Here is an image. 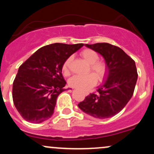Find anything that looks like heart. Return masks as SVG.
<instances>
[{
    "label": "heart",
    "mask_w": 154,
    "mask_h": 154,
    "mask_svg": "<svg viewBox=\"0 0 154 154\" xmlns=\"http://www.w3.org/2000/svg\"><path fill=\"white\" fill-rule=\"evenodd\" d=\"M81 56L86 62L89 63L91 70L96 75L92 73L86 75H75L69 79V85L72 88L85 91L96 84L97 78L99 80L103 79L106 73V66L102 61H98V54L92 49L87 48L83 50L81 52ZM71 61L72 57L70 56L63 63L62 70L65 75H68L69 74Z\"/></svg>",
    "instance_id": "heart-1"
}]
</instances>
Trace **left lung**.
Wrapping results in <instances>:
<instances>
[{
    "instance_id": "obj_1",
    "label": "left lung",
    "mask_w": 154,
    "mask_h": 154,
    "mask_svg": "<svg viewBox=\"0 0 154 154\" xmlns=\"http://www.w3.org/2000/svg\"><path fill=\"white\" fill-rule=\"evenodd\" d=\"M86 47L101 55L106 66L104 82L98 93H91L78 104L79 109L97 119H106L120 112L131 99L137 79L135 62L122 49L101 43Z\"/></svg>"
}]
</instances>
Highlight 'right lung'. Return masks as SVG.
Masks as SVG:
<instances>
[{
    "instance_id": "1",
    "label": "right lung",
    "mask_w": 154,
    "mask_h": 154,
    "mask_svg": "<svg viewBox=\"0 0 154 154\" xmlns=\"http://www.w3.org/2000/svg\"><path fill=\"white\" fill-rule=\"evenodd\" d=\"M83 43H54L40 48L19 66L13 83L14 104L20 115L31 123L51 117L56 100L66 85L62 66Z\"/></svg>"
}]
</instances>
